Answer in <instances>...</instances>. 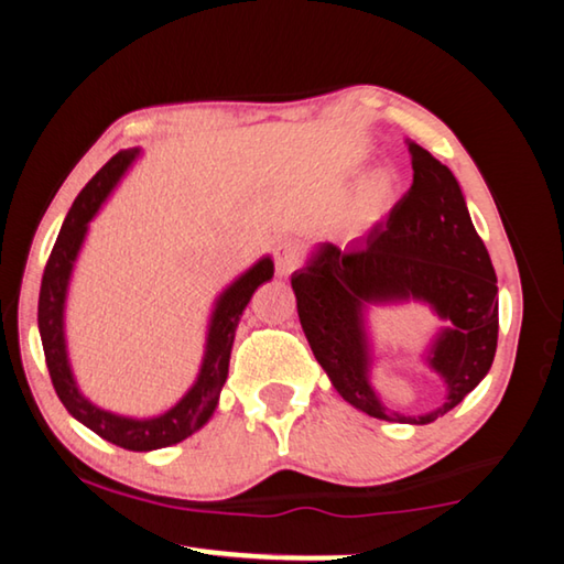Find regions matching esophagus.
Wrapping results in <instances>:
<instances>
[{"label": "esophagus", "mask_w": 564, "mask_h": 564, "mask_svg": "<svg viewBox=\"0 0 564 564\" xmlns=\"http://www.w3.org/2000/svg\"><path fill=\"white\" fill-rule=\"evenodd\" d=\"M273 259H275V271L283 279H289V275L299 269L301 261H303V246L301 241H295V238H289V241H281L275 246L273 251Z\"/></svg>", "instance_id": "esophagus-1"}]
</instances>
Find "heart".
<instances>
[{
	"instance_id": "1",
	"label": "heart",
	"mask_w": 564,
	"mask_h": 564,
	"mask_svg": "<svg viewBox=\"0 0 564 564\" xmlns=\"http://www.w3.org/2000/svg\"><path fill=\"white\" fill-rule=\"evenodd\" d=\"M395 194V174L390 169H376L373 174L362 178L350 204V224L356 228H366L383 218Z\"/></svg>"
}]
</instances>
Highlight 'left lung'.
<instances>
[{
  "mask_svg": "<svg viewBox=\"0 0 564 564\" xmlns=\"http://www.w3.org/2000/svg\"><path fill=\"white\" fill-rule=\"evenodd\" d=\"M413 186L386 224L340 251L323 243L291 275L305 338L343 400L370 417L427 425L453 410L488 376L498 348V275L467 214L453 171L408 141ZM423 300L448 328L429 361L448 386L446 403L425 416H400L379 403L367 380L361 311L370 302Z\"/></svg>",
  "mask_w": 564,
  "mask_h": 564,
  "instance_id": "left-lung-1",
  "label": "left lung"
}]
</instances>
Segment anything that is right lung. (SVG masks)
Instances as JSON below:
<instances>
[{"instance_id": "right-lung-1", "label": "right lung", "mask_w": 564, "mask_h": 564, "mask_svg": "<svg viewBox=\"0 0 564 564\" xmlns=\"http://www.w3.org/2000/svg\"><path fill=\"white\" fill-rule=\"evenodd\" d=\"M139 149L119 151L111 156L104 169L94 176L82 194L76 196L74 206L64 218V226L59 238L52 248L50 261L42 275V291H40V336L44 346L46 368H50L52 383L56 395L64 403L69 413L97 433L104 441L123 447V451H159V447L176 445L194 435L198 427L206 425V420L214 415L218 405V395L228 376V360H231V346L236 336V326L243 316V308L251 301L253 291L261 283L271 281L273 275V261L265 256L253 269H248L241 279H236L228 289L218 295L212 326H208L206 338V352L202 370H198L196 383L191 386L188 393L178 400V403L161 413L156 417H123L113 415L109 410H101L91 403V400L79 393V386L72 376L69 356H66V340H64V301L66 289H69L72 269L79 248L87 236V226L99 212L104 198L111 194L117 181L123 176V171L137 159Z\"/></svg>"}]
</instances>
